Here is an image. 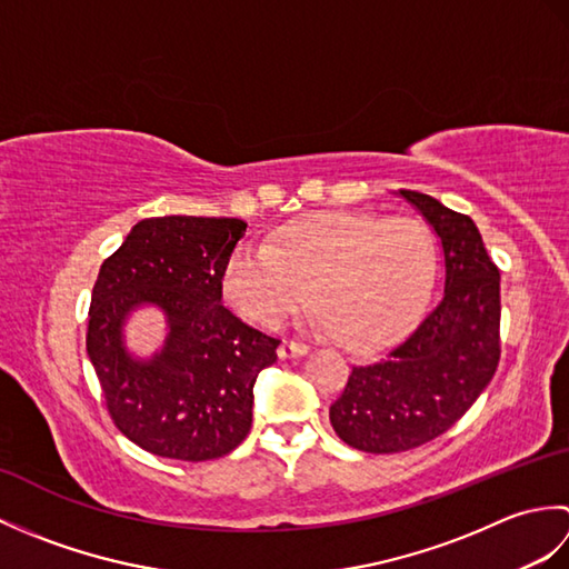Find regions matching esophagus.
<instances>
[{
    "instance_id": "1",
    "label": "esophagus",
    "mask_w": 569,
    "mask_h": 569,
    "mask_svg": "<svg viewBox=\"0 0 569 569\" xmlns=\"http://www.w3.org/2000/svg\"><path fill=\"white\" fill-rule=\"evenodd\" d=\"M306 355H308V345H303V342L283 340L281 347H278V357L281 359H296V357H306Z\"/></svg>"
}]
</instances>
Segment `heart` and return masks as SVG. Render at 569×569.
I'll list each match as a JSON object with an SVG mask.
<instances>
[{"mask_svg":"<svg viewBox=\"0 0 569 569\" xmlns=\"http://www.w3.org/2000/svg\"><path fill=\"white\" fill-rule=\"evenodd\" d=\"M435 266L432 234L418 220L316 212L278 227L271 244H237L222 291L234 310L266 328L281 325L312 293L337 340L369 347L416 320Z\"/></svg>","mask_w":569,"mask_h":569,"instance_id":"1","label":"heart"}]
</instances>
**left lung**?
Here are the masks:
<instances>
[{"mask_svg":"<svg viewBox=\"0 0 569 569\" xmlns=\"http://www.w3.org/2000/svg\"><path fill=\"white\" fill-rule=\"evenodd\" d=\"M438 234L445 291L401 342L352 367L330 406L340 438L361 452H406L462 418L499 367V269L467 214L416 190H398Z\"/></svg>","mask_w":569,"mask_h":569,"instance_id":"1","label":"left lung"}]
</instances>
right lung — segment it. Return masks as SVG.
I'll return each instance as SVG.
<instances>
[{
    "label": "right lung",
    "mask_w": 569,
    "mask_h": 569,
    "mask_svg": "<svg viewBox=\"0 0 569 569\" xmlns=\"http://www.w3.org/2000/svg\"><path fill=\"white\" fill-rule=\"evenodd\" d=\"M244 232L237 217H149L100 266L88 357L114 426L141 450L204 462L249 435L253 383L281 342L222 306L224 266ZM147 305L164 312L169 332L141 360L126 349L123 325Z\"/></svg>",
    "instance_id": "1"
}]
</instances>
